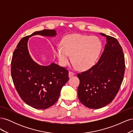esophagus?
I'll return each instance as SVG.
<instances>
[{
  "instance_id": "34e87169",
  "label": "esophagus",
  "mask_w": 133,
  "mask_h": 133,
  "mask_svg": "<svg viewBox=\"0 0 133 133\" xmlns=\"http://www.w3.org/2000/svg\"><path fill=\"white\" fill-rule=\"evenodd\" d=\"M74 72H73V71H70L69 72V77H71L72 76H73V75H74Z\"/></svg>"
}]
</instances>
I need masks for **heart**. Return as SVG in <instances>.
<instances>
[{"label":"heart","mask_w":133,"mask_h":133,"mask_svg":"<svg viewBox=\"0 0 133 133\" xmlns=\"http://www.w3.org/2000/svg\"><path fill=\"white\" fill-rule=\"evenodd\" d=\"M101 49V42L97 38L70 34L63 39L61 46L57 48L55 53L62 65L69 64L72 55V60L79 68L87 69L97 61Z\"/></svg>","instance_id":"obj_1"}]
</instances>
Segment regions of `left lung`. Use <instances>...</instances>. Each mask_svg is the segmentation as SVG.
<instances>
[{
	"mask_svg": "<svg viewBox=\"0 0 133 133\" xmlns=\"http://www.w3.org/2000/svg\"><path fill=\"white\" fill-rule=\"evenodd\" d=\"M107 44L98 62L87 71L78 74V98L90 109H99L110 103L118 92L125 73L123 49L117 39L105 34Z\"/></svg>",
	"mask_w": 133,
	"mask_h": 133,
	"instance_id": "8db88e82",
	"label": "left lung"
}]
</instances>
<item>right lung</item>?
I'll return each mask as SVG.
<instances>
[{
  "mask_svg": "<svg viewBox=\"0 0 133 133\" xmlns=\"http://www.w3.org/2000/svg\"><path fill=\"white\" fill-rule=\"evenodd\" d=\"M56 34L55 30L44 29L23 37L11 59V75L16 90L24 102L38 109H45L57 102L69 79V71L53 63L48 66L36 63L30 57L27 43L33 35L54 37Z\"/></svg>",
  "mask_w": 133,
  "mask_h": 133,
  "instance_id": "add662e5",
  "label": "right lung"
}]
</instances>
